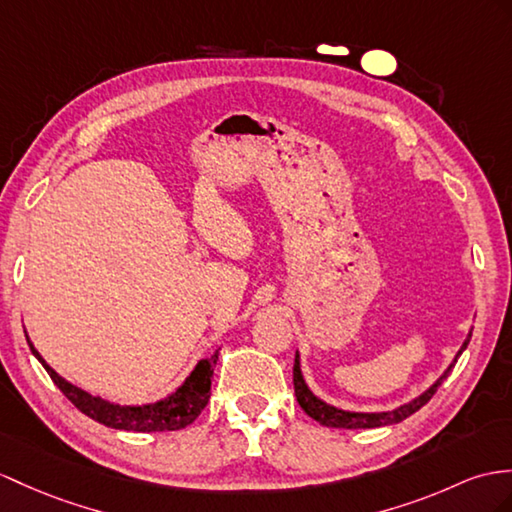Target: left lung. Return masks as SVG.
Instances as JSON below:
<instances>
[{
    "label": "left lung",
    "instance_id": "left-lung-1",
    "mask_svg": "<svg viewBox=\"0 0 512 512\" xmlns=\"http://www.w3.org/2000/svg\"><path fill=\"white\" fill-rule=\"evenodd\" d=\"M469 339H471V332H469V336L465 339L463 347H460V350H458L454 363L443 371V376L436 380L430 386V389H426L421 395H417L415 400H410L408 404H402V406H397L393 410H384V413H354V410H341V408H336V406H330L328 402L319 400V397L308 389V384H306V380L302 376V365H299V352H295L293 384H295L297 404L302 406V410H304L308 417H313L315 421L321 423V426H328V428L354 430V428H380V426H391V423H400L406 417L417 413L421 406H426L432 400V395L436 393V389H439L441 382L447 378V373H450L452 367L456 365L458 356L467 350Z\"/></svg>",
    "mask_w": 512,
    "mask_h": 512
}]
</instances>
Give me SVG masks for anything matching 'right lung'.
I'll list each match as a JSON object with an SVG mask.
<instances>
[{
  "label": "right lung",
  "instance_id": "add662e5",
  "mask_svg": "<svg viewBox=\"0 0 512 512\" xmlns=\"http://www.w3.org/2000/svg\"><path fill=\"white\" fill-rule=\"evenodd\" d=\"M28 345L32 354L39 358V363L49 373V378L54 380V384L62 393H65L67 400L76 406L80 413L95 419L97 423H104L108 428L130 430V432H167V430H182L186 426H191L210 400V384H213V373L219 358V352H215L210 358L199 360L195 369L186 376V380L178 386L176 391L169 393L167 397H162V400L154 404L121 406L86 393L80 389V386L67 382L45 363L43 356L36 352V347L32 345L30 339H28Z\"/></svg>",
  "mask_w": 512,
  "mask_h": 512
}]
</instances>
